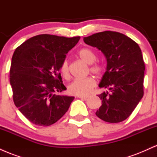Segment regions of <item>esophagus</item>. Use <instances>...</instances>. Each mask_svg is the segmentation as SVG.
I'll list each match as a JSON object with an SVG mask.
<instances>
[{"mask_svg":"<svg viewBox=\"0 0 157 157\" xmlns=\"http://www.w3.org/2000/svg\"><path fill=\"white\" fill-rule=\"evenodd\" d=\"M77 97L80 99H83V100H86L88 98V96H77Z\"/></svg>","mask_w":157,"mask_h":157,"instance_id":"34e87169","label":"esophagus"}]
</instances>
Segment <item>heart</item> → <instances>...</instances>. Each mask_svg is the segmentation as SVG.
Wrapping results in <instances>:
<instances>
[{
  "label": "heart",
  "instance_id": "obj_1",
  "mask_svg": "<svg viewBox=\"0 0 157 157\" xmlns=\"http://www.w3.org/2000/svg\"><path fill=\"white\" fill-rule=\"evenodd\" d=\"M79 57L84 62L88 64H91L90 66V71L91 72L100 75L102 71L101 66L99 64H92L96 60V55L92 50L88 48H83L80 50L78 53ZM60 71L64 78L68 79L69 77V66L68 62L65 60L60 65ZM96 86V80L93 77H87L83 79H77L75 80L68 86V92L71 94L77 96H86L91 92L94 88Z\"/></svg>",
  "mask_w": 157,
  "mask_h": 157
}]
</instances>
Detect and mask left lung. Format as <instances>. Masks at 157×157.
Returning <instances> with one entry per match:
<instances>
[{"label": "left lung", "instance_id": "8db88e82", "mask_svg": "<svg viewBox=\"0 0 157 157\" xmlns=\"http://www.w3.org/2000/svg\"><path fill=\"white\" fill-rule=\"evenodd\" d=\"M83 40L100 50L107 61L99 87L108 91L98 95L102 105L96 115L111 123L124 121L144 94L145 67L140 46L128 36L111 31L94 34Z\"/></svg>", "mask_w": 157, "mask_h": 157}]
</instances>
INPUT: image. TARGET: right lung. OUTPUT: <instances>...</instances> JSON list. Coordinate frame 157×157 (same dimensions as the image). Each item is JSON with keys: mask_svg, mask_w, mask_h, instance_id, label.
Segmentation results:
<instances>
[{"mask_svg": "<svg viewBox=\"0 0 157 157\" xmlns=\"http://www.w3.org/2000/svg\"><path fill=\"white\" fill-rule=\"evenodd\" d=\"M80 38L39 35L15 49L10 75L14 103L32 123L49 126L68 111L75 97L56 94L66 90L59 71Z\"/></svg>", "mask_w": 157, "mask_h": 157, "instance_id": "obj_1", "label": "right lung"}]
</instances>
